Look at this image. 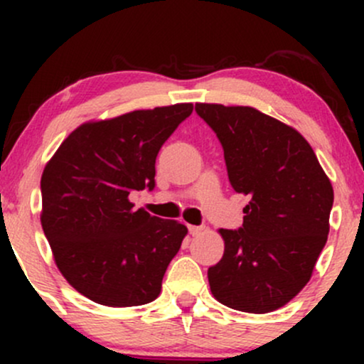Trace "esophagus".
Segmentation results:
<instances>
[{"mask_svg":"<svg viewBox=\"0 0 364 364\" xmlns=\"http://www.w3.org/2000/svg\"><path fill=\"white\" fill-rule=\"evenodd\" d=\"M188 231H190V235L191 236H196V235H200V232L203 231V228L202 225H188Z\"/></svg>","mask_w":364,"mask_h":364,"instance_id":"esophagus-1","label":"esophagus"}]
</instances>
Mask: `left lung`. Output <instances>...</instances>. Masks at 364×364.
Masks as SVG:
<instances>
[{"mask_svg":"<svg viewBox=\"0 0 364 364\" xmlns=\"http://www.w3.org/2000/svg\"><path fill=\"white\" fill-rule=\"evenodd\" d=\"M224 149L228 176L250 195L237 231L220 229L224 255L208 269L214 298L232 310L269 313L311 279L327 243L332 183L304 136L250 106L195 104Z\"/></svg>","mask_w":364,"mask_h":364,"instance_id":"obj_1","label":"left lung"}]
</instances>
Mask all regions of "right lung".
<instances>
[{
	"instance_id": "right-lung-1",
	"label": "right lung",
	"mask_w": 364,
	"mask_h": 364,
	"mask_svg": "<svg viewBox=\"0 0 364 364\" xmlns=\"http://www.w3.org/2000/svg\"><path fill=\"white\" fill-rule=\"evenodd\" d=\"M193 104L132 111L73 129L41 178V224L54 262L85 298L104 306H140L157 298L188 229L129 202L156 186L162 144Z\"/></svg>"
}]
</instances>
